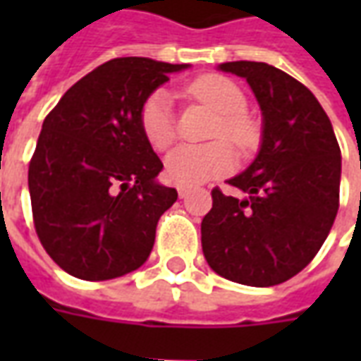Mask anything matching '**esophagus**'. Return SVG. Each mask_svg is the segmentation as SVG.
Listing matches in <instances>:
<instances>
[{"label": "esophagus", "mask_w": 361, "mask_h": 361, "mask_svg": "<svg viewBox=\"0 0 361 361\" xmlns=\"http://www.w3.org/2000/svg\"><path fill=\"white\" fill-rule=\"evenodd\" d=\"M178 195H180V199H185V197L189 195V188H183V185H180V188H178Z\"/></svg>", "instance_id": "obj_1"}]
</instances>
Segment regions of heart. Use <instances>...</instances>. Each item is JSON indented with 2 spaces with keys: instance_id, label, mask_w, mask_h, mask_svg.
<instances>
[{
  "instance_id": "1",
  "label": "heart",
  "mask_w": 361,
  "mask_h": 361,
  "mask_svg": "<svg viewBox=\"0 0 361 361\" xmlns=\"http://www.w3.org/2000/svg\"><path fill=\"white\" fill-rule=\"evenodd\" d=\"M188 90L219 114L212 137H224L242 150L251 149L257 142V126L245 114L247 98L234 81L222 75H204L191 82ZM141 127L152 149L166 150L176 141L173 100L168 90H157L145 100ZM235 162L234 150L224 141L201 147H178L166 158V178L176 185L193 188L226 176L234 170Z\"/></svg>"
}]
</instances>
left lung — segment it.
<instances>
[{
  "instance_id": "1",
  "label": "left lung",
  "mask_w": 361,
  "mask_h": 361,
  "mask_svg": "<svg viewBox=\"0 0 361 361\" xmlns=\"http://www.w3.org/2000/svg\"><path fill=\"white\" fill-rule=\"evenodd\" d=\"M257 98L263 127L255 160L212 189L201 243L212 271L245 286L286 282L310 265L333 228L341 191V149L331 119L307 87L261 61H226Z\"/></svg>"
}]
</instances>
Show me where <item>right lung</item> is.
<instances>
[{
	"label": "right lung",
	"instance_id": "add662e5",
	"mask_svg": "<svg viewBox=\"0 0 361 361\" xmlns=\"http://www.w3.org/2000/svg\"><path fill=\"white\" fill-rule=\"evenodd\" d=\"M189 63L110 59L85 75L44 119L28 166L36 234L71 276L110 280L149 259L158 219L178 191L142 133L141 108Z\"/></svg>",
	"mask_w": 361,
	"mask_h": 361
}]
</instances>
